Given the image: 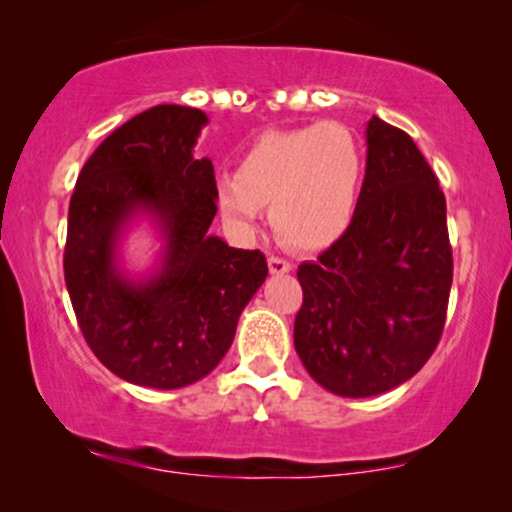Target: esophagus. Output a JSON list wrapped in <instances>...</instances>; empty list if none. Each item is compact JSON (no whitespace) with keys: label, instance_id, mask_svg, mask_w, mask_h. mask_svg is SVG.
<instances>
[{"label":"esophagus","instance_id":"esophagus-1","mask_svg":"<svg viewBox=\"0 0 512 512\" xmlns=\"http://www.w3.org/2000/svg\"><path fill=\"white\" fill-rule=\"evenodd\" d=\"M268 268H270L272 275H286V272H291V263L286 261V258L270 256L268 258Z\"/></svg>","mask_w":512,"mask_h":512}]
</instances>
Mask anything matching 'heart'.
<instances>
[{"label": "heart", "mask_w": 512, "mask_h": 512, "mask_svg": "<svg viewBox=\"0 0 512 512\" xmlns=\"http://www.w3.org/2000/svg\"><path fill=\"white\" fill-rule=\"evenodd\" d=\"M366 174L359 137L342 123L270 130L256 137L235 174L216 179V209L235 233H251L270 205L277 235L296 249H324L352 226Z\"/></svg>", "instance_id": "heart-1"}]
</instances>
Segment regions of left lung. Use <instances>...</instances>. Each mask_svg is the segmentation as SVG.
Returning a JSON list of instances; mask_svg holds the SVG:
<instances>
[{
	"mask_svg": "<svg viewBox=\"0 0 512 512\" xmlns=\"http://www.w3.org/2000/svg\"><path fill=\"white\" fill-rule=\"evenodd\" d=\"M352 226L298 268L293 345L314 382L368 398L408 382L445 326L452 247L445 195L410 135L373 116Z\"/></svg>",
	"mask_w": 512,
	"mask_h": 512,
	"instance_id": "1",
	"label": "left lung"
}]
</instances>
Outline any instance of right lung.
Segmentation results:
<instances>
[{"label":"right lung","mask_w":512,"mask_h":512,"mask_svg":"<svg viewBox=\"0 0 512 512\" xmlns=\"http://www.w3.org/2000/svg\"><path fill=\"white\" fill-rule=\"evenodd\" d=\"M205 111L158 104L111 132L69 200L65 284L83 338L111 373L151 389L202 380L233 345L237 319L268 277L261 251L209 233L214 165L193 158ZM146 215L164 249L132 280L117 247Z\"/></svg>","instance_id":"1"}]
</instances>
